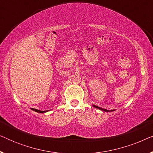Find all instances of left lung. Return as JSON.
I'll use <instances>...</instances> for the list:
<instances>
[{
    "label": "left lung",
    "instance_id": "obj_1",
    "mask_svg": "<svg viewBox=\"0 0 153 153\" xmlns=\"http://www.w3.org/2000/svg\"><path fill=\"white\" fill-rule=\"evenodd\" d=\"M93 106L94 107H95V108H99V109H100V110H102V111H109L108 110H106V109H104V108H101V107H99V106H95V105H93ZM113 110H111V111H112Z\"/></svg>",
    "mask_w": 153,
    "mask_h": 153
}]
</instances>
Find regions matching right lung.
Returning <instances> with one entry per match:
<instances>
[{
	"label": "right lung",
	"instance_id": "add662e5",
	"mask_svg": "<svg viewBox=\"0 0 153 153\" xmlns=\"http://www.w3.org/2000/svg\"><path fill=\"white\" fill-rule=\"evenodd\" d=\"M31 109L33 110V111H36L37 113H42V114H44V113L48 111H39V110L36 109V108H31Z\"/></svg>",
	"mask_w": 153,
	"mask_h": 153
}]
</instances>
